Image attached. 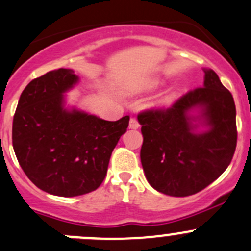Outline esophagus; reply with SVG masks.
I'll return each mask as SVG.
<instances>
[{"label":"esophagus","mask_w":251,"mask_h":251,"mask_svg":"<svg viewBox=\"0 0 251 251\" xmlns=\"http://www.w3.org/2000/svg\"><path fill=\"white\" fill-rule=\"evenodd\" d=\"M128 127L132 128V130H136V128L140 127V124H138V121L136 120L135 118H131L130 124H128Z\"/></svg>","instance_id":"obj_1"}]
</instances>
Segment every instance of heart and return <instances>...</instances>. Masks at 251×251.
<instances>
[{
	"label": "heart",
	"mask_w": 251,
	"mask_h": 251,
	"mask_svg": "<svg viewBox=\"0 0 251 251\" xmlns=\"http://www.w3.org/2000/svg\"><path fill=\"white\" fill-rule=\"evenodd\" d=\"M160 84L159 79H147V81H142L141 83L136 84V86H131L127 89V93L130 94H140V93H146V92H151L153 89L157 88ZM175 93L173 89H167L163 94H160L158 97L157 100L153 103V108L155 109H164L167 106H169L170 104L174 100Z\"/></svg>",
	"instance_id": "heart-1"
}]
</instances>
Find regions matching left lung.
<instances>
[{
	"instance_id": "obj_1",
	"label": "left lung",
	"mask_w": 251,
	"mask_h": 251,
	"mask_svg": "<svg viewBox=\"0 0 251 251\" xmlns=\"http://www.w3.org/2000/svg\"><path fill=\"white\" fill-rule=\"evenodd\" d=\"M203 72L201 88L182 96L167 110L137 116L146 179L165 195L199 193L227 169L234 154V99L213 70Z\"/></svg>"
}]
</instances>
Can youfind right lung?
Returning a JSON list of instances; mask_svg holds the SVG:
<instances>
[{"label":"right lung","instance_id":"right-lung-1","mask_svg":"<svg viewBox=\"0 0 251 251\" xmlns=\"http://www.w3.org/2000/svg\"><path fill=\"white\" fill-rule=\"evenodd\" d=\"M79 82L71 69L33 79L22 92L12 142L22 169L45 193L64 198L100 186L130 116L106 121L66 105L65 93Z\"/></svg>","mask_w":251,"mask_h":251}]
</instances>
